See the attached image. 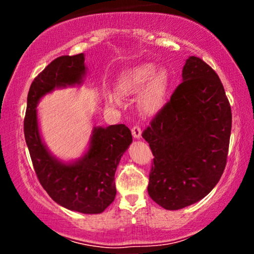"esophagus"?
Here are the masks:
<instances>
[{
    "label": "esophagus",
    "instance_id": "obj_1",
    "mask_svg": "<svg viewBox=\"0 0 254 254\" xmlns=\"http://www.w3.org/2000/svg\"><path fill=\"white\" fill-rule=\"evenodd\" d=\"M131 132H132V136L135 137V138H141L142 130H141V127H139V125H133L132 129H131Z\"/></svg>",
    "mask_w": 254,
    "mask_h": 254
}]
</instances>
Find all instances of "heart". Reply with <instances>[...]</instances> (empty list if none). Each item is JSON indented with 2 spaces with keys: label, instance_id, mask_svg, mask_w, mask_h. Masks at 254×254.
I'll list each match as a JSON object with an SVG mask.
<instances>
[{
  "label": "heart",
  "instance_id": "1",
  "mask_svg": "<svg viewBox=\"0 0 254 254\" xmlns=\"http://www.w3.org/2000/svg\"><path fill=\"white\" fill-rule=\"evenodd\" d=\"M144 86L142 103L145 110L154 112L161 109L170 86L167 71H156L153 64H139L125 70L119 78V89L123 93H137Z\"/></svg>",
  "mask_w": 254,
  "mask_h": 254
}]
</instances>
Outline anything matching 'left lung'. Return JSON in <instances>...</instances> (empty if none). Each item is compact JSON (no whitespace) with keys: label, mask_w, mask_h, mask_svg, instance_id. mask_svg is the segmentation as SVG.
<instances>
[{"label":"left lung","mask_w":254,"mask_h":254,"mask_svg":"<svg viewBox=\"0 0 254 254\" xmlns=\"http://www.w3.org/2000/svg\"><path fill=\"white\" fill-rule=\"evenodd\" d=\"M232 110L209 64L191 56L177 87L142 137L154 159L148 193L167 210L198 202L218 183L227 164Z\"/></svg>","instance_id":"1"}]
</instances>
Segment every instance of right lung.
Segmentation results:
<instances>
[{"label":"right lung","mask_w":254,"mask_h":254,"mask_svg":"<svg viewBox=\"0 0 254 254\" xmlns=\"http://www.w3.org/2000/svg\"><path fill=\"white\" fill-rule=\"evenodd\" d=\"M83 54L57 57L34 78L27 95L25 139L38 180L55 202L82 214H100L116 197L115 173L132 136L124 124L95 127L89 149L74 164H62L50 155L40 138L37 104L56 87L82 82Z\"/></svg>","instance_id":"obj_1"}]
</instances>
